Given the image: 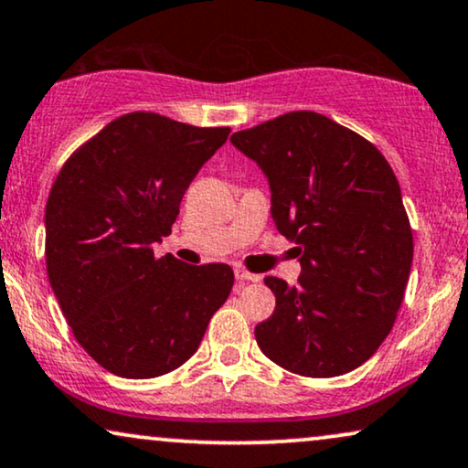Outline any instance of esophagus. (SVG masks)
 Returning a JSON list of instances; mask_svg holds the SVG:
<instances>
[{
    "label": "esophagus",
    "mask_w": 468,
    "mask_h": 468,
    "mask_svg": "<svg viewBox=\"0 0 468 468\" xmlns=\"http://www.w3.org/2000/svg\"><path fill=\"white\" fill-rule=\"evenodd\" d=\"M235 278H238L239 285H246V282H257L259 281L257 274H250V271L244 270V268H235Z\"/></svg>",
    "instance_id": "obj_1"
}]
</instances>
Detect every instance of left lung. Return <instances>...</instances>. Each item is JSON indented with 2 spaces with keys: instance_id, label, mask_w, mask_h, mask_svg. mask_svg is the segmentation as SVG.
Returning a JSON list of instances; mask_svg holds the SVG:
<instances>
[{
  "instance_id": "8db88e82",
  "label": "left lung",
  "mask_w": 468,
  "mask_h": 468,
  "mask_svg": "<svg viewBox=\"0 0 468 468\" xmlns=\"http://www.w3.org/2000/svg\"><path fill=\"white\" fill-rule=\"evenodd\" d=\"M268 175L276 229L298 244V285L265 276L276 309L254 336L309 378L356 369L391 333L412 265L399 181L380 151L317 112H289L230 135Z\"/></svg>"
}]
</instances>
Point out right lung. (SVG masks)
<instances>
[{
    "mask_svg": "<svg viewBox=\"0 0 468 468\" xmlns=\"http://www.w3.org/2000/svg\"><path fill=\"white\" fill-rule=\"evenodd\" d=\"M229 127L132 112L64 162L45 209L47 276L80 343L121 378H155L198 350L233 289L227 263L187 265L153 244Z\"/></svg>",
    "mask_w": 468,
    "mask_h": 468,
    "instance_id": "right-lung-1",
    "label": "right lung"
}]
</instances>
